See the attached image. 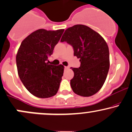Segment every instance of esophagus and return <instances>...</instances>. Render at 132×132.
Listing matches in <instances>:
<instances>
[{
  "label": "esophagus",
  "mask_w": 132,
  "mask_h": 132,
  "mask_svg": "<svg viewBox=\"0 0 132 132\" xmlns=\"http://www.w3.org/2000/svg\"><path fill=\"white\" fill-rule=\"evenodd\" d=\"M69 66H64V69H69Z\"/></svg>",
  "instance_id": "1"
}]
</instances>
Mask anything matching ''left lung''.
Wrapping results in <instances>:
<instances>
[{"label": "left lung", "instance_id": "1", "mask_svg": "<svg viewBox=\"0 0 132 132\" xmlns=\"http://www.w3.org/2000/svg\"><path fill=\"white\" fill-rule=\"evenodd\" d=\"M61 42L72 46L74 55L81 62L79 68H72L75 75L70 84L73 92L83 97L96 94L109 69V50L105 41L89 27L76 25L65 30Z\"/></svg>", "mask_w": 132, "mask_h": 132}]
</instances>
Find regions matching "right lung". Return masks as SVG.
I'll use <instances>...</instances> for the list:
<instances>
[{"label": "right lung", "instance_id": "1", "mask_svg": "<svg viewBox=\"0 0 132 132\" xmlns=\"http://www.w3.org/2000/svg\"><path fill=\"white\" fill-rule=\"evenodd\" d=\"M64 30H36L23 40L17 51L19 78L27 90L37 97L54 96L60 87L64 66L49 64L47 61Z\"/></svg>", "mask_w": 132, "mask_h": 132}]
</instances>
